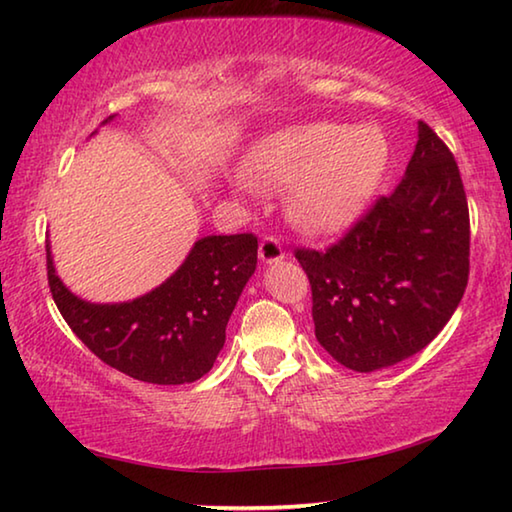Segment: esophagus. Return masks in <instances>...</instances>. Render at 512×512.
<instances>
[{
    "label": "esophagus",
    "instance_id": "1",
    "mask_svg": "<svg viewBox=\"0 0 512 512\" xmlns=\"http://www.w3.org/2000/svg\"><path fill=\"white\" fill-rule=\"evenodd\" d=\"M282 257H284V248L280 244V239L273 235H266L262 241H259V259H262L264 264L280 262Z\"/></svg>",
    "mask_w": 512,
    "mask_h": 512
}]
</instances>
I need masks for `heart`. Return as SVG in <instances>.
Segmentation results:
<instances>
[{
	"mask_svg": "<svg viewBox=\"0 0 512 512\" xmlns=\"http://www.w3.org/2000/svg\"><path fill=\"white\" fill-rule=\"evenodd\" d=\"M388 158L377 128L341 124L293 126L266 142L255 176L291 187L293 216L318 232H336L361 212Z\"/></svg>",
	"mask_w": 512,
	"mask_h": 512,
	"instance_id": "b5f03b06",
	"label": "heart"
}]
</instances>
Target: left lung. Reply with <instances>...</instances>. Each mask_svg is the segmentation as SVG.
I'll use <instances>...</instances> for the list:
<instances>
[{"label":"left lung","mask_w":512,"mask_h":512,"mask_svg":"<svg viewBox=\"0 0 512 512\" xmlns=\"http://www.w3.org/2000/svg\"><path fill=\"white\" fill-rule=\"evenodd\" d=\"M316 339L345 368L379 370L436 339L470 277V210L447 144L420 121L406 176L323 250L298 246Z\"/></svg>","instance_id":"obj_1"}]
</instances>
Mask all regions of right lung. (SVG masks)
Segmentation results:
<instances>
[{
  "label": "right lung",
  "instance_id": "obj_1",
  "mask_svg": "<svg viewBox=\"0 0 512 512\" xmlns=\"http://www.w3.org/2000/svg\"><path fill=\"white\" fill-rule=\"evenodd\" d=\"M255 266L253 232L205 237L155 291L121 305H90L63 287L47 248L51 298L72 332L103 363L162 386L187 384L210 372Z\"/></svg>",
  "mask_w": 512,
  "mask_h": 512
}]
</instances>
